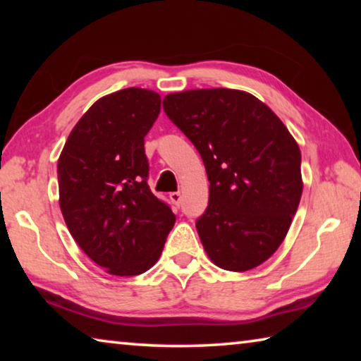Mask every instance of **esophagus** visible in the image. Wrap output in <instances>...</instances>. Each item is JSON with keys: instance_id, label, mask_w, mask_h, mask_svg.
Returning <instances> with one entry per match:
<instances>
[{"instance_id": "esophagus-1", "label": "esophagus", "mask_w": 361, "mask_h": 361, "mask_svg": "<svg viewBox=\"0 0 361 361\" xmlns=\"http://www.w3.org/2000/svg\"><path fill=\"white\" fill-rule=\"evenodd\" d=\"M170 200H172V202L176 205V207H180L181 205V192L180 191H176V192H170Z\"/></svg>"}]
</instances>
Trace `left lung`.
Instances as JSON below:
<instances>
[{
  "label": "left lung",
  "mask_w": 361,
  "mask_h": 361,
  "mask_svg": "<svg viewBox=\"0 0 361 361\" xmlns=\"http://www.w3.org/2000/svg\"><path fill=\"white\" fill-rule=\"evenodd\" d=\"M162 105L209 175V207L195 221L207 255L226 271L258 267L282 245L301 200L296 140L266 103L243 90H183Z\"/></svg>",
  "instance_id": "obj_1"
}]
</instances>
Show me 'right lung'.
<instances>
[{
    "mask_svg": "<svg viewBox=\"0 0 361 361\" xmlns=\"http://www.w3.org/2000/svg\"><path fill=\"white\" fill-rule=\"evenodd\" d=\"M161 95L129 87L102 97L78 124L57 164L59 204L82 252L108 274L132 277L157 262L175 215L148 186L145 137Z\"/></svg>",
    "mask_w": 361,
    "mask_h": 361,
    "instance_id": "add662e5",
    "label": "right lung"
}]
</instances>
